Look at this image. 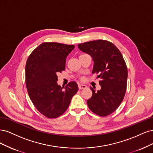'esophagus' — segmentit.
Wrapping results in <instances>:
<instances>
[{
  "label": "esophagus",
  "instance_id": "1",
  "mask_svg": "<svg viewBox=\"0 0 153 153\" xmlns=\"http://www.w3.org/2000/svg\"><path fill=\"white\" fill-rule=\"evenodd\" d=\"M78 87H79V90L85 89V88H87V86L86 85H79Z\"/></svg>",
  "mask_w": 153,
  "mask_h": 153
}]
</instances>
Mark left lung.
Instances as JSON below:
<instances>
[{
	"label": "left lung",
	"mask_w": 153,
	"mask_h": 153,
	"mask_svg": "<svg viewBox=\"0 0 153 153\" xmlns=\"http://www.w3.org/2000/svg\"><path fill=\"white\" fill-rule=\"evenodd\" d=\"M78 48L92 57V73L100 79V90L90 87L93 94L87 100L88 107L98 116H109L120 106L126 93L128 70L124 58L114 44L106 40L79 44Z\"/></svg>",
	"instance_id": "obj_1"
}]
</instances>
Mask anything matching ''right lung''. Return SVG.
Wrapping results in <instances>:
<instances>
[{
	"instance_id": "right-lung-1",
	"label": "right lung",
	"mask_w": 153,
	"mask_h": 153,
	"mask_svg": "<svg viewBox=\"0 0 153 153\" xmlns=\"http://www.w3.org/2000/svg\"><path fill=\"white\" fill-rule=\"evenodd\" d=\"M74 48L58 42H43L27 59L25 82L29 97L37 111L50 119L62 115L78 91L74 81L65 88L56 82L57 74L65 71L66 58Z\"/></svg>"
}]
</instances>
